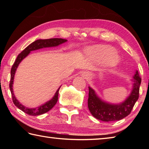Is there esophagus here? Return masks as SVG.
<instances>
[{"instance_id": "obj_1", "label": "esophagus", "mask_w": 149, "mask_h": 149, "mask_svg": "<svg viewBox=\"0 0 149 149\" xmlns=\"http://www.w3.org/2000/svg\"><path fill=\"white\" fill-rule=\"evenodd\" d=\"M83 76L85 77H88L89 76V73H87V72H84V74H83Z\"/></svg>"}]
</instances>
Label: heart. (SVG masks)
I'll return each mask as SVG.
<instances>
[{"mask_svg":"<svg viewBox=\"0 0 149 149\" xmlns=\"http://www.w3.org/2000/svg\"><path fill=\"white\" fill-rule=\"evenodd\" d=\"M87 53L97 61L104 59V65L108 68L116 66L120 61V58L115 52L114 48L109 45H98L91 47L87 49Z\"/></svg>","mask_w":149,"mask_h":149,"instance_id":"1","label":"heart"}]
</instances>
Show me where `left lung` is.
I'll return each instance as SVG.
<instances>
[{"instance_id":"left-lung-1","label":"left lung","mask_w":149,"mask_h":149,"mask_svg":"<svg viewBox=\"0 0 149 149\" xmlns=\"http://www.w3.org/2000/svg\"><path fill=\"white\" fill-rule=\"evenodd\" d=\"M132 90L124 101L112 104L102 100L95 91L89 87L88 108L91 114L97 119L103 122H114L120 120L130 114L137 102L139 94L141 79L136 70L132 79Z\"/></svg>"}]
</instances>
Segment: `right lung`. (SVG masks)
I'll return each instance as SVG.
<instances>
[{
  "label": "right lung",
  "mask_w": 149,
  "mask_h": 149,
  "mask_svg": "<svg viewBox=\"0 0 149 149\" xmlns=\"http://www.w3.org/2000/svg\"><path fill=\"white\" fill-rule=\"evenodd\" d=\"M68 40L64 39H60V38H53V39H38L33 42L32 43L30 44L29 46H27L26 49H25L21 53L18 54L17 56L16 60L15 62L14 63L13 65H12L11 69V76H10V89L12 97V100H13L14 104L16 107L23 111L24 112L26 113V114H29L30 116H38L41 115L47 112L50 109H52L54 107V106L56 104L58 101V92L60 87L58 89L56 92L55 93L54 97L52 98L49 101H47L45 103V104H42L39 107L37 108H30L28 107H26L22 104L18 100H17L16 97H15L14 91H13V83H14V75L16 74V70L18 67L19 64H20L22 60H23L33 50H36L38 49H42V48H48V47H57L58 45H61L62 43L67 42Z\"/></svg>",
  "instance_id": "right-lung-1"
}]
</instances>
